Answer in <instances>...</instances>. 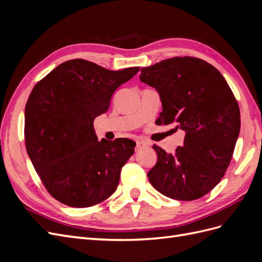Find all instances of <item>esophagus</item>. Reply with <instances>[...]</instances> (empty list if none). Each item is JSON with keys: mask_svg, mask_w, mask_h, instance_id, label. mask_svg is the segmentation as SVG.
<instances>
[{"mask_svg": "<svg viewBox=\"0 0 262 262\" xmlns=\"http://www.w3.org/2000/svg\"><path fill=\"white\" fill-rule=\"evenodd\" d=\"M145 146H147V143L144 141H137V146H136V150H141L142 148H144Z\"/></svg>", "mask_w": 262, "mask_h": 262, "instance_id": "1", "label": "esophagus"}]
</instances>
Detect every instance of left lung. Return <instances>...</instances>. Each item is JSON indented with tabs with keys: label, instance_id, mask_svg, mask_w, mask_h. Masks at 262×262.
<instances>
[{
	"label": "left lung",
	"instance_id": "left-lung-1",
	"mask_svg": "<svg viewBox=\"0 0 262 262\" xmlns=\"http://www.w3.org/2000/svg\"><path fill=\"white\" fill-rule=\"evenodd\" d=\"M140 80L160 94L158 124L176 122L184 145L173 154L153 145L157 163L147 172L158 192L192 201L215 187L231 163L241 130L237 100L225 78L207 61L175 57L141 69Z\"/></svg>",
	"mask_w": 262,
	"mask_h": 262
}]
</instances>
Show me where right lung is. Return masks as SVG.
Here are the masks:
<instances>
[{
    "mask_svg": "<svg viewBox=\"0 0 262 262\" xmlns=\"http://www.w3.org/2000/svg\"><path fill=\"white\" fill-rule=\"evenodd\" d=\"M139 70L110 71L74 59L61 63L31 91L25 108L26 149L43 186L59 202L89 208L116 191L136 142L98 141L94 120Z\"/></svg>",
    "mask_w": 262,
    "mask_h": 262,
    "instance_id": "obj_1",
    "label": "right lung"
}]
</instances>
